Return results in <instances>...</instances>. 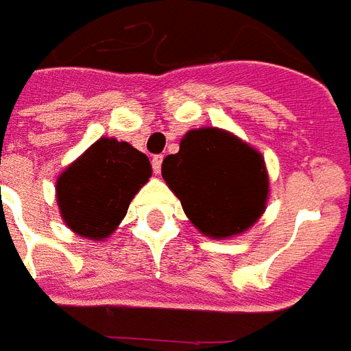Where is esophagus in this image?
Listing matches in <instances>:
<instances>
[{
	"label": "esophagus",
	"instance_id": "34e87169",
	"mask_svg": "<svg viewBox=\"0 0 351 351\" xmlns=\"http://www.w3.org/2000/svg\"><path fill=\"white\" fill-rule=\"evenodd\" d=\"M161 163H163V156H161V154H158V156H154V158H152L154 173H160V171H161Z\"/></svg>",
	"mask_w": 351,
	"mask_h": 351
}]
</instances>
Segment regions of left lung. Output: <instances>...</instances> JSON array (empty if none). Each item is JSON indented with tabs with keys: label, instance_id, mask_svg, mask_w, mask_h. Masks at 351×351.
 <instances>
[{
	"label": "left lung",
	"instance_id": "left-lung-1",
	"mask_svg": "<svg viewBox=\"0 0 351 351\" xmlns=\"http://www.w3.org/2000/svg\"><path fill=\"white\" fill-rule=\"evenodd\" d=\"M186 216L206 237L243 233L265 210L269 178L258 150L216 128L188 131L161 165Z\"/></svg>",
	"mask_w": 351,
	"mask_h": 351
}]
</instances>
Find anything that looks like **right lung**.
Returning <instances> with one entry per match:
<instances>
[{
  "label": "right lung",
  "instance_id": "1",
  "mask_svg": "<svg viewBox=\"0 0 351 351\" xmlns=\"http://www.w3.org/2000/svg\"><path fill=\"white\" fill-rule=\"evenodd\" d=\"M152 175L145 154L116 138H99L65 169L56 197L65 223L86 239H105Z\"/></svg>",
  "mask_w": 351,
  "mask_h": 351
}]
</instances>
